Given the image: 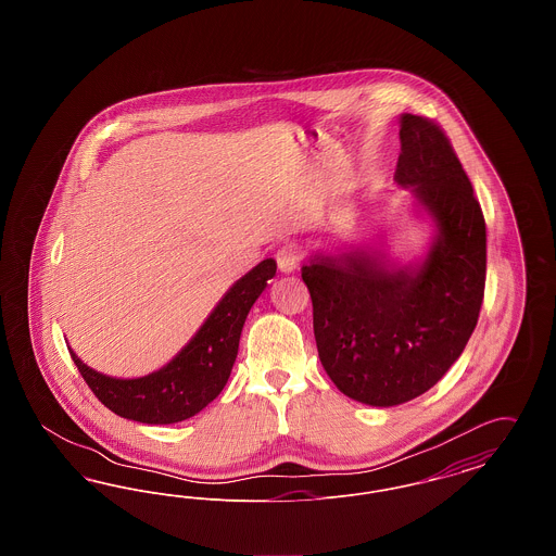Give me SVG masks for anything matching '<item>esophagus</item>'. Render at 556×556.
Instances as JSON below:
<instances>
[{"label":"esophagus","mask_w":556,"mask_h":556,"mask_svg":"<svg viewBox=\"0 0 556 556\" xmlns=\"http://www.w3.org/2000/svg\"><path fill=\"white\" fill-rule=\"evenodd\" d=\"M275 258H277V266H279L281 273H293V270L300 266V252H298V248L291 245V243L281 245V248L277 250Z\"/></svg>","instance_id":"esophagus-1"}]
</instances>
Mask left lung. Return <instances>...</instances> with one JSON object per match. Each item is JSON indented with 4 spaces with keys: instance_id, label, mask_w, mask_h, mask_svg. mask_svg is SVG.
I'll use <instances>...</instances> for the list:
<instances>
[{
    "instance_id": "1",
    "label": "left lung",
    "mask_w": 556,
    "mask_h": 556,
    "mask_svg": "<svg viewBox=\"0 0 556 556\" xmlns=\"http://www.w3.org/2000/svg\"><path fill=\"white\" fill-rule=\"evenodd\" d=\"M394 181L433 223L421 261L397 265L363 245L317 252L302 266L318 358L336 388L369 406H396L433 388L476 329L485 288V220L448 137L402 114Z\"/></svg>"
}]
</instances>
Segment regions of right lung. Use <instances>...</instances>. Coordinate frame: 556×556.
Here are the masks:
<instances>
[{"label":"right lung","instance_id":"right-lung-1","mask_svg":"<svg viewBox=\"0 0 556 556\" xmlns=\"http://www.w3.org/2000/svg\"><path fill=\"white\" fill-rule=\"evenodd\" d=\"M275 270L277 263L266 258L245 273L218 300L186 348L150 375L118 379L87 367L68 348L71 356L85 383L114 415L148 425L186 421L223 392L238 358L245 317Z\"/></svg>","mask_w":556,"mask_h":556}]
</instances>
